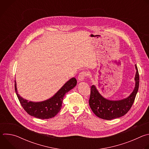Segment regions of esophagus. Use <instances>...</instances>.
I'll return each instance as SVG.
<instances>
[{"instance_id": "1", "label": "esophagus", "mask_w": 149, "mask_h": 149, "mask_svg": "<svg viewBox=\"0 0 149 149\" xmlns=\"http://www.w3.org/2000/svg\"><path fill=\"white\" fill-rule=\"evenodd\" d=\"M87 76V73L86 71H82L78 75V80L79 81H82L84 79V78Z\"/></svg>"}]
</instances>
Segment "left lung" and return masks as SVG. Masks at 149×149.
<instances>
[{
  "instance_id": "8db88e82",
  "label": "left lung",
  "mask_w": 149,
  "mask_h": 149,
  "mask_svg": "<svg viewBox=\"0 0 149 149\" xmlns=\"http://www.w3.org/2000/svg\"><path fill=\"white\" fill-rule=\"evenodd\" d=\"M135 67V88L130 95L124 100L111 101L105 99L101 95L94 86H91L89 104L92 111L97 117L110 120L124 116L130 110L139 87V74L136 65Z\"/></svg>"
}]
</instances>
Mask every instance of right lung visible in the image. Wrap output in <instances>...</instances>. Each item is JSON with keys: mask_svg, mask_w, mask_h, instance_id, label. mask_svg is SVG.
<instances>
[{"mask_svg": "<svg viewBox=\"0 0 149 149\" xmlns=\"http://www.w3.org/2000/svg\"><path fill=\"white\" fill-rule=\"evenodd\" d=\"M77 82L75 78L70 79L52 98L38 102L28 101L20 97L17 94L15 81V90L21 105L28 114L40 119H48L54 117L59 113L61 109L63 97L76 86Z\"/></svg>", "mask_w": 149, "mask_h": 149, "instance_id": "obj_1", "label": "right lung"}]
</instances>
